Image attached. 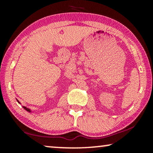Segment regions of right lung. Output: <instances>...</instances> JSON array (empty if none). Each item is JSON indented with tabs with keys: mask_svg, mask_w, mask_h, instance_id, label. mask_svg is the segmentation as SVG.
I'll use <instances>...</instances> for the list:
<instances>
[{
	"mask_svg": "<svg viewBox=\"0 0 153 153\" xmlns=\"http://www.w3.org/2000/svg\"><path fill=\"white\" fill-rule=\"evenodd\" d=\"M17 102H19V101H18V100H17ZM24 108H25V109H26V110L27 111H29V112H30V109H29V108H26V106H24Z\"/></svg>",
	"mask_w": 153,
	"mask_h": 153,
	"instance_id": "1",
	"label": "right lung"
}]
</instances>
